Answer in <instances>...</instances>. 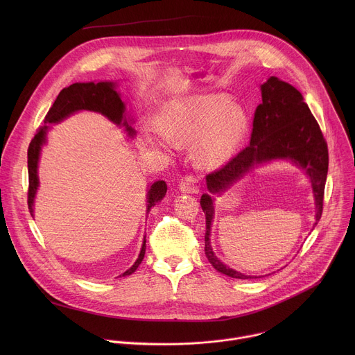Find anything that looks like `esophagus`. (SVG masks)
Returning <instances> with one entry per match:
<instances>
[{
	"mask_svg": "<svg viewBox=\"0 0 355 355\" xmlns=\"http://www.w3.org/2000/svg\"><path fill=\"white\" fill-rule=\"evenodd\" d=\"M180 189L182 192H191V193H196L199 191V184L198 180L192 175H185L181 178L180 181Z\"/></svg>",
	"mask_w": 355,
	"mask_h": 355,
	"instance_id": "obj_1",
	"label": "esophagus"
}]
</instances>
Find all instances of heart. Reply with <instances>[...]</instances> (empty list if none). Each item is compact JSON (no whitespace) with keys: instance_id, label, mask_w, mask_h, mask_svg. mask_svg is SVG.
I'll return each mask as SVG.
<instances>
[{"instance_id":"b5f03b06","label":"heart","mask_w":355,"mask_h":355,"mask_svg":"<svg viewBox=\"0 0 355 355\" xmlns=\"http://www.w3.org/2000/svg\"><path fill=\"white\" fill-rule=\"evenodd\" d=\"M162 129L175 146L196 143L198 164L216 168L234 155L243 141L247 116L240 107L232 105L226 94H208L171 103L163 114ZM150 136L157 141V129H150Z\"/></svg>"}]
</instances>
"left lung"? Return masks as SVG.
<instances>
[{"mask_svg":"<svg viewBox=\"0 0 355 355\" xmlns=\"http://www.w3.org/2000/svg\"><path fill=\"white\" fill-rule=\"evenodd\" d=\"M263 103L256 108L252 119L250 144L240 150L225 166L207 175L208 189L214 193L223 191L243 177L252 166L274 159H289L305 168L311 177L316 198V223L322 218L324 185L329 170L327 141L302 94L291 84L270 77L261 85ZM200 207L207 218L205 254L219 272L232 278L248 279L226 267L214 254L209 233L214 218V200L208 193L200 196Z\"/></svg>","mask_w":355,"mask_h":355,"instance_id":"1","label":"left lung"}]
</instances>
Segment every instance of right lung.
Segmentation results:
<instances>
[{
	"label": "right lung",
	"mask_w": 355,
	"mask_h": 355,
	"mask_svg": "<svg viewBox=\"0 0 355 355\" xmlns=\"http://www.w3.org/2000/svg\"><path fill=\"white\" fill-rule=\"evenodd\" d=\"M87 110V111H94L105 115L110 121L115 122L116 125H123L126 130L129 132L130 136L135 135V130L132 126H129L126 116H125V104L122 103V99L119 94L115 91V84L114 83H76L71 84L67 88H63L60 94L58 95L56 101L53 103L52 108L49 110L47 115L44 116L43 122L44 123H56L60 122L62 119L67 118L73 112ZM47 126L43 125L36 130V135L29 143L28 147V174H29V187H28V208L31 211V215L33 214V199L35 193L39 185L37 181V162H39V155H40V148L42 144L44 143ZM167 192V184L164 181H156L153 185L148 189V198H147V212L150 211L151 207H155L159 200L164 198ZM144 251H146V240L143 241L139 259L136 263L122 274L130 275L132 272L136 271L139 264L141 263L144 257Z\"/></svg>",
	"instance_id": "add662e5"
}]
</instances>
